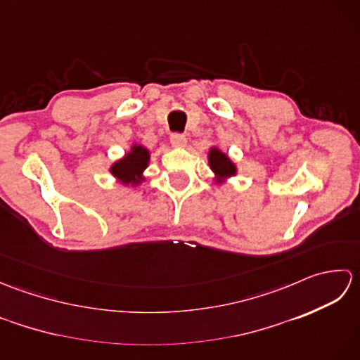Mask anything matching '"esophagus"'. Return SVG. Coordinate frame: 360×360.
<instances>
[{
	"mask_svg": "<svg viewBox=\"0 0 360 360\" xmlns=\"http://www.w3.org/2000/svg\"><path fill=\"white\" fill-rule=\"evenodd\" d=\"M170 141L174 147H184V145L187 143V137L181 133H173L170 136Z\"/></svg>",
	"mask_w": 360,
	"mask_h": 360,
	"instance_id": "esophagus-1",
	"label": "esophagus"
}]
</instances>
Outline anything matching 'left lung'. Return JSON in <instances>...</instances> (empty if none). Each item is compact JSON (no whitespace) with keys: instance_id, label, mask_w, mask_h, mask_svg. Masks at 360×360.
Instances as JSON below:
<instances>
[{"instance_id":"8db88e82","label":"left lung","mask_w":360,"mask_h":360,"mask_svg":"<svg viewBox=\"0 0 360 360\" xmlns=\"http://www.w3.org/2000/svg\"><path fill=\"white\" fill-rule=\"evenodd\" d=\"M209 165L212 172L215 173L217 182H224L227 178H232L236 174V167L226 153L217 147H212L209 151Z\"/></svg>"}]
</instances>
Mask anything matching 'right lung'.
Instances as JSON below:
<instances>
[{"instance_id": "1", "label": "right lung", "mask_w": 360, "mask_h": 360, "mask_svg": "<svg viewBox=\"0 0 360 360\" xmlns=\"http://www.w3.org/2000/svg\"><path fill=\"white\" fill-rule=\"evenodd\" d=\"M148 162L150 151L142 145L134 143L124 158L111 165L110 172L122 184L137 186L143 179V170L148 167Z\"/></svg>"}]
</instances>
